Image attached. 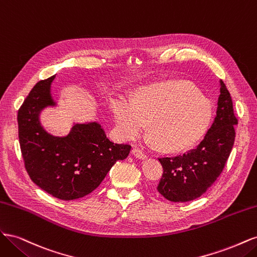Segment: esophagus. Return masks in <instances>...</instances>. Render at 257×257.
<instances>
[{
  "mask_svg": "<svg viewBox=\"0 0 257 257\" xmlns=\"http://www.w3.org/2000/svg\"><path fill=\"white\" fill-rule=\"evenodd\" d=\"M132 153H133L134 157H135V158H137V159H141V160H145V159H147V154H146L143 150H141V149H137V148H135V149L132 150Z\"/></svg>",
  "mask_w": 257,
  "mask_h": 257,
  "instance_id": "obj_1",
  "label": "esophagus"
}]
</instances>
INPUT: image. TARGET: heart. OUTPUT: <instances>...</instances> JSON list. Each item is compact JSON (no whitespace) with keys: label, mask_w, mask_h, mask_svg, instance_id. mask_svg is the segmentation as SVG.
<instances>
[{"label":"heart","mask_w":257,"mask_h":257,"mask_svg":"<svg viewBox=\"0 0 257 257\" xmlns=\"http://www.w3.org/2000/svg\"><path fill=\"white\" fill-rule=\"evenodd\" d=\"M112 114L123 138L141 136L149 124L155 145L167 151L190 146L203 135L211 120L209 102L190 83L160 82L139 91L132 100L118 97Z\"/></svg>","instance_id":"obj_1"}]
</instances>
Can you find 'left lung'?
<instances>
[{"label": "left lung", "mask_w": 257, "mask_h": 257, "mask_svg": "<svg viewBox=\"0 0 257 257\" xmlns=\"http://www.w3.org/2000/svg\"><path fill=\"white\" fill-rule=\"evenodd\" d=\"M237 124L231 96L220 80L216 114L203 141L183 154L159 159L164 169L158 186L161 195L175 203H185L203 195L226 164Z\"/></svg>", "instance_id": "obj_1"}]
</instances>
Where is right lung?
Here are the masks:
<instances>
[{
    "mask_svg": "<svg viewBox=\"0 0 257 257\" xmlns=\"http://www.w3.org/2000/svg\"><path fill=\"white\" fill-rule=\"evenodd\" d=\"M56 76L37 82L18 111V133L27 172L37 186L62 200L94 191L116 161L127 158L130 145L109 141L98 122L74 123L66 136H53L40 120L47 107Z\"/></svg>",
    "mask_w": 257,
    "mask_h": 257,
    "instance_id": "1",
    "label": "right lung"
}]
</instances>
